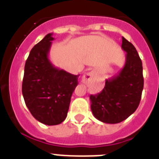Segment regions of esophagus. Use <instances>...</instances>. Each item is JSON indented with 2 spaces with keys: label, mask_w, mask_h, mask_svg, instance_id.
Here are the masks:
<instances>
[{
  "label": "esophagus",
  "mask_w": 159,
  "mask_h": 159,
  "mask_svg": "<svg viewBox=\"0 0 159 159\" xmlns=\"http://www.w3.org/2000/svg\"><path fill=\"white\" fill-rule=\"evenodd\" d=\"M93 77V72L92 71H90V72L86 73L85 75H84L82 78V82L84 84H87L89 80H91Z\"/></svg>",
  "instance_id": "34e87169"
}]
</instances>
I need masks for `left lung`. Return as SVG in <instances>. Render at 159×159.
Segmentation results:
<instances>
[{
	"instance_id": "left-lung-1",
	"label": "left lung",
	"mask_w": 159,
	"mask_h": 159,
	"mask_svg": "<svg viewBox=\"0 0 159 159\" xmlns=\"http://www.w3.org/2000/svg\"><path fill=\"white\" fill-rule=\"evenodd\" d=\"M122 40V48L127 52L124 67L117 75L106 80L102 92L90 95L94 116L111 124L123 121L135 111L144 84L143 64L137 50L124 37Z\"/></svg>"
}]
</instances>
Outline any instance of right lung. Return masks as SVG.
<instances>
[{
    "instance_id": "add662e5",
    "label": "right lung",
    "mask_w": 159,
    "mask_h": 159,
    "mask_svg": "<svg viewBox=\"0 0 159 159\" xmlns=\"http://www.w3.org/2000/svg\"><path fill=\"white\" fill-rule=\"evenodd\" d=\"M52 33L44 36L31 50L25 66L22 94L32 116L48 126L64 121L71 97L80 75H72L54 67L48 53Z\"/></svg>"
}]
</instances>
